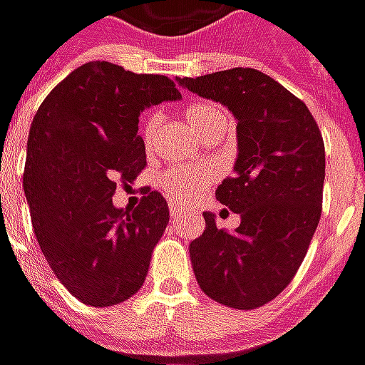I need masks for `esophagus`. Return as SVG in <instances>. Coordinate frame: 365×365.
I'll use <instances>...</instances> for the list:
<instances>
[{"mask_svg": "<svg viewBox=\"0 0 365 365\" xmlns=\"http://www.w3.org/2000/svg\"><path fill=\"white\" fill-rule=\"evenodd\" d=\"M170 215H172V219H175V217H180L182 215V209L178 205H174V203H170Z\"/></svg>", "mask_w": 365, "mask_h": 365, "instance_id": "34e87169", "label": "esophagus"}]
</instances>
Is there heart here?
Masks as SVG:
<instances>
[{
    "instance_id": "b5f03b06",
    "label": "heart",
    "mask_w": 365,
    "mask_h": 365,
    "mask_svg": "<svg viewBox=\"0 0 365 365\" xmlns=\"http://www.w3.org/2000/svg\"><path fill=\"white\" fill-rule=\"evenodd\" d=\"M185 120L190 123V127L197 133L199 136L211 130V128L225 125V115L217 107L211 103H193L190 105L185 111ZM156 125H158V117L150 113L146 115L143 120V138L146 146H150L154 133H156ZM213 180V170L209 168H170L164 172L160 185L166 191L170 199H174L178 203H185L197 195L199 191L203 190L209 182Z\"/></svg>"
}]
</instances>
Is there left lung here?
Masks as SVG:
<instances>
[{
  "mask_svg": "<svg viewBox=\"0 0 365 365\" xmlns=\"http://www.w3.org/2000/svg\"><path fill=\"white\" fill-rule=\"evenodd\" d=\"M183 88L237 117L235 175L215 195L240 215L235 232L205 230L190 245L201 291L232 309H258L282 293L305 260L322 211L324 143L307 105L254 68L182 78Z\"/></svg>",
  "mask_w": 365,
  "mask_h": 365,
  "instance_id": "8db88e82",
  "label": "left lung"
}]
</instances>
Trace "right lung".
I'll return each mask as SVG.
<instances>
[{"instance_id": "right-lung-1", "label": "right lung", "mask_w": 365, "mask_h": 365, "mask_svg": "<svg viewBox=\"0 0 365 365\" xmlns=\"http://www.w3.org/2000/svg\"><path fill=\"white\" fill-rule=\"evenodd\" d=\"M168 76L88 62L46 96L31 123L23 190L35 237L62 285L90 307H111L143 287L170 211L160 191L117 209V182L146 166L138 115L180 99Z\"/></svg>"}]
</instances>
